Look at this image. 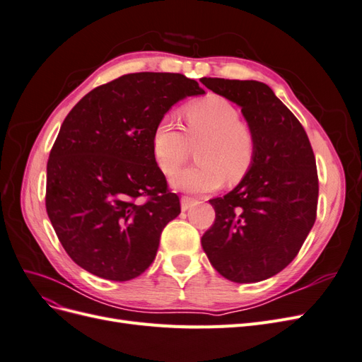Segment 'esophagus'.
<instances>
[{"mask_svg": "<svg viewBox=\"0 0 362 362\" xmlns=\"http://www.w3.org/2000/svg\"><path fill=\"white\" fill-rule=\"evenodd\" d=\"M196 204H198V199L190 198V196H182V198H181V210L182 211H187Z\"/></svg>", "mask_w": 362, "mask_h": 362, "instance_id": "34e87169", "label": "esophagus"}]
</instances>
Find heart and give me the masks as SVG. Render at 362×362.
<instances>
[{"label": "heart", "instance_id": "1", "mask_svg": "<svg viewBox=\"0 0 362 362\" xmlns=\"http://www.w3.org/2000/svg\"><path fill=\"white\" fill-rule=\"evenodd\" d=\"M185 133L169 116L152 133V154L164 175H173L187 160L190 146H198L199 164L172 178L175 189L208 193L226 181L242 182L255 161L257 144L252 129L242 122L237 108L225 98L208 95L185 107Z\"/></svg>", "mask_w": 362, "mask_h": 362}]
</instances>
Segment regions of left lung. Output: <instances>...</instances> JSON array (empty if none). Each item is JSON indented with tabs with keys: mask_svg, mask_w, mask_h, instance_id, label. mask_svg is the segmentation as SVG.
Wrapping results in <instances>:
<instances>
[{
	"mask_svg": "<svg viewBox=\"0 0 362 362\" xmlns=\"http://www.w3.org/2000/svg\"><path fill=\"white\" fill-rule=\"evenodd\" d=\"M201 83L242 107L257 144L247 177L210 201L216 221L201 243L226 279L264 281L290 264L315 222L319 178L310 139L267 84L206 76Z\"/></svg>",
	"mask_w": 362,
	"mask_h": 362,
	"instance_id": "8db88e82",
	"label": "left lung"
}]
</instances>
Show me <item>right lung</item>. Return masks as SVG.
Wrapping results in <instances>:
<instances>
[{
    "label": "right lung",
    "mask_w": 362,
    "mask_h": 362,
    "mask_svg": "<svg viewBox=\"0 0 362 362\" xmlns=\"http://www.w3.org/2000/svg\"><path fill=\"white\" fill-rule=\"evenodd\" d=\"M202 93L181 74H128L87 93L63 120L47 164L45 204L80 267L129 281L152 264L163 228L181 213L152 154V133L173 104Z\"/></svg>",
    "instance_id": "obj_1"
}]
</instances>
